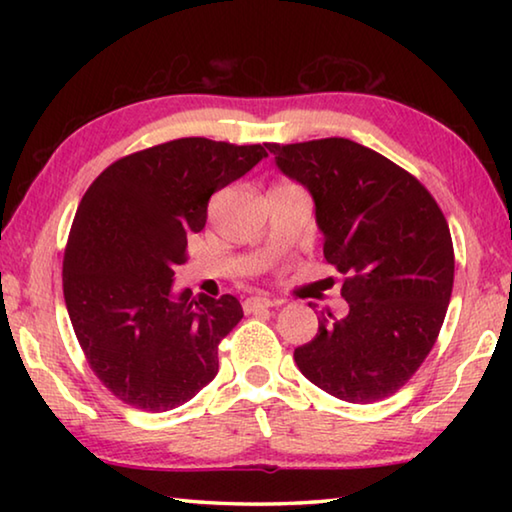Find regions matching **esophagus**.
Segmentation results:
<instances>
[{"mask_svg": "<svg viewBox=\"0 0 512 512\" xmlns=\"http://www.w3.org/2000/svg\"><path fill=\"white\" fill-rule=\"evenodd\" d=\"M277 305H280V302L271 300V298H246L244 300V311H246V314H253V311L277 307Z\"/></svg>", "mask_w": 512, "mask_h": 512, "instance_id": "34e87169", "label": "esophagus"}]
</instances>
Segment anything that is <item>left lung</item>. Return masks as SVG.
<instances>
[{
    "mask_svg": "<svg viewBox=\"0 0 512 512\" xmlns=\"http://www.w3.org/2000/svg\"><path fill=\"white\" fill-rule=\"evenodd\" d=\"M266 149L314 196L323 253L350 305L345 318L320 316L293 359L339 400H384L415 375L443 327L454 287L445 214L409 171L345 137Z\"/></svg>",
    "mask_w": 512,
    "mask_h": 512,
    "instance_id": "left-lung-1",
    "label": "left lung"
}]
</instances>
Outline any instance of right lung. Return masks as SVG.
Wrapping results in <instances>:
<instances>
[{"label": "right lung", "mask_w": 512, "mask_h": 512, "mask_svg": "<svg viewBox=\"0 0 512 512\" xmlns=\"http://www.w3.org/2000/svg\"><path fill=\"white\" fill-rule=\"evenodd\" d=\"M262 144L180 137L124 155L88 187L69 230L63 293L85 361L140 411L185 404L219 372V343L244 311L235 296L171 298L187 235L207 203L266 158Z\"/></svg>", "instance_id": "1"}]
</instances>
